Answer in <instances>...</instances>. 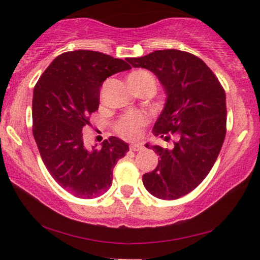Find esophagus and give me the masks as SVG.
<instances>
[{"instance_id": "esophagus-1", "label": "esophagus", "mask_w": 260, "mask_h": 260, "mask_svg": "<svg viewBox=\"0 0 260 260\" xmlns=\"http://www.w3.org/2000/svg\"><path fill=\"white\" fill-rule=\"evenodd\" d=\"M142 149H143V145L140 143H133L130 145V150H133V151H140V150H142Z\"/></svg>"}]
</instances>
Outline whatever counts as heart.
<instances>
[{"label":"heart","mask_w":260,"mask_h":260,"mask_svg":"<svg viewBox=\"0 0 260 260\" xmlns=\"http://www.w3.org/2000/svg\"><path fill=\"white\" fill-rule=\"evenodd\" d=\"M127 81L130 85H150V86H155L154 77L151 73H149L145 70H137L134 71L133 73L129 74L127 77ZM148 119L143 113L141 112H130L120 117L118 122L116 123V131L120 136L130 138V140H135L138 138L142 135L143 127L147 124Z\"/></svg>","instance_id":"b5f03b06"}]
</instances>
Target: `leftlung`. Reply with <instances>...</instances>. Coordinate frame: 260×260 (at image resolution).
I'll list each match as a JSON object with an SVG mask.
<instances>
[{
  "label": "left lung",
  "mask_w": 260,
  "mask_h": 260,
  "mask_svg": "<svg viewBox=\"0 0 260 260\" xmlns=\"http://www.w3.org/2000/svg\"><path fill=\"white\" fill-rule=\"evenodd\" d=\"M126 61L154 73L166 92L152 131L166 141L174 134L176 142L170 149L151 145L158 165L144 174L143 184L156 198L175 200L194 190L218 158L226 135L225 91L212 70L190 53L163 49Z\"/></svg>",
  "instance_id": "1"
}]
</instances>
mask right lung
Returning <instances> with one entry per match:
<instances>
[{"mask_svg":"<svg viewBox=\"0 0 260 260\" xmlns=\"http://www.w3.org/2000/svg\"><path fill=\"white\" fill-rule=\"evenodd\" d=\"M131 66L94 51L66 52L53 60L33 92V136L46 168L60 187L76 198L92 199L111 187L117 161L129 145L111 136L87 148L83 127L97 111L106 78Z\"/></svg>","mask_w":260,"mask_h":260,"instance_id":"add662e5","label":"right lung"}]
</instances>
